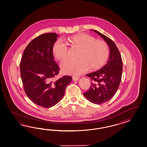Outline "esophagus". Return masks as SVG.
Listing matches in <instances>:
<instances>
[{
  "instance_id": "esophagus-1",
  "label": "esophagus",
  "mask_w": 147,
  "mask_h": 147,
  "mask_svg": "<svg viewBox=\"0 0 147 147\" xmlns=\"http://www.w3.org/2000/svg\"><path fill=\"white\" fill-rule=\"evenodd\" d=\"M80 79V77L79 76H72V79L73 81H77Z\"/></svg>"
}]
</instances>
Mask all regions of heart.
<instances>
[{"mask_svg":"<svg viewBox=\"0 0 147 147\" xmlns=\"http://www.w3.org/2000/svg\"><path fill=\"white\" fill-rule=\"evenodd\" d=\"M71 47L80 49L78 60H66L61 63V70L63 74L78 76L85 73L90 68L98 69L103 66L109 55L108 45L105 41L95 39L93 36L86 33H79L66 39ZM54 57L59 61L67 58V47L61 40L56 41L52 47Z\"/></svg>","mask_w":147,"mask_h":147,"instance_id":"heart-1","label":"heart"}]
</instances>
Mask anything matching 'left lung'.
Wrapping results in <instances>:
<instances>
[{"mask_svg":"<svg viewBox=\"0 0 147 147\" xmlns=\"http://www.w3.org/2000/svg\"><path fill=\"white\" fill-rule=\"evenodd\" d=\"M92 31L102 38L110 49L106 65L97 71L86 75L92 81L89 89L84 95L90 102L100 105L106 102L115 94L121 81L123 63L120 53L115 43L99 32Z\"/></svg>","mask_w":147,"mask_h":147,"instance_id":"left-lung-1","label":"left lung"}]
</instances>
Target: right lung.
<instances>
[{"label":"right lung","instance_id":"add662e5","mask_svg":"<svg viewBox=\"0 0 147 147\" xmlns=\"http://www.w3.org/2000/svg\"><path fill=\"white\" fill-rule=\"evenodd\" d=\"M58 36L55 33H47L32 40L24 50L20 63L25 93L33 102L44 108L57 104L71 81L68 76L52 81L60 70L52 52Z\"/></svg>","mask_w":147,"mask_h":147}]
</instances>
